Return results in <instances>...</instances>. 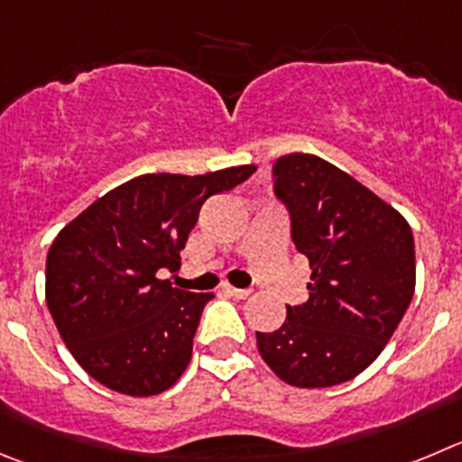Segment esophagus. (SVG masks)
<instances>
[{"label":"esophagus","mask_w":462,"mask_h":462,"mask_svg":"<svg viewBox=\"0 0 462 462\" xmlns=\"http://www.w3.org/2000/svg\"><path fill=\"white\" fill-rule=\"evenodd\" d=\"M223 294L235 296V299H245V296L251 294L248 290H236V287H230V284H223Z\"/></svg>","instance_id":"1"}]
</instances>
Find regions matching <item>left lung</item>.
<instances>
[{"label": "left lung", "mask_w": 462, "mask_h": 462, "mask_svg": "<svg viewBox=\"0 0 462 462\" xmlns=\"http://www.w3.org/2000/svg\"><path fill=\"white\" fill-rule=\"evenodd\" d=\"M273 191L291 218V241L310 260V299L287 305L257 348L294 387L356 378L381 356L415 294V239L394 207L317 154L273 163Z\"/></svg>", "instance_id": "8db88e82"}]
</instances>
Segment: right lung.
<instances>
[{
	"mask_svg": "<svg viewBox=\"0 0 462 462\" xmlns=\"http://www.w3.org/2000/svg\"><path fill=\"white\" fill-rule=\"evenodd\" d=\"M255 171L139 175L97 198L59 232L47 253V308L88 376L129 396L175 385L214 294L178 290L157 271L178 266L202 202Z\"/></svg>",
	"mask_w": 462,
	"mask_h": 462,
	"instance_id": "add662e5",
	"label": "right lung"
}]
</instances>
